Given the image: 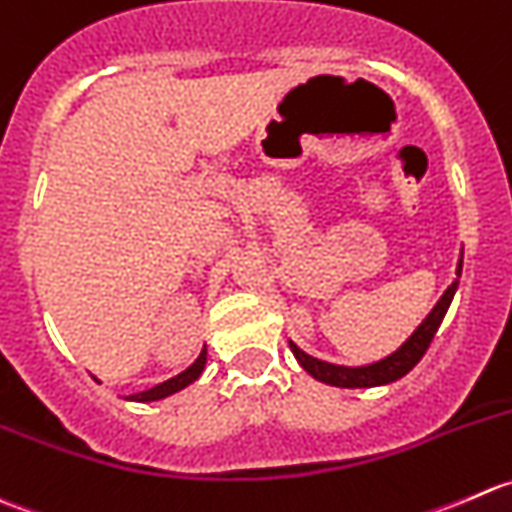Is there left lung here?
I'll use <instances>...</instances> for the list:
<instances>
[{
  "label": "left lung",
  "instance_id": "1",
  "mask_svg": "<svg viewBox=\"0 0 512 512\" xmlns=\"http://www.w3.org/2000/svg\"><path fill=\"white\" fill-rule=\"evenodd\" d=\"M460 271H463V258H460L458 268H455V276L458 278H460ZM458 278L445 288V293L438 298L433 311H430L428 316L423 318L421 326L406 338V343H403L398 351H393L391 356L381 358V361L368 363V366H336V363H328V361H321V358L308 356V353L301 351L293 341H288V346H291L293 356H296V361L301 363L303 371H306L308 376L316 378V381L328 383V386H336V388L386 386V383L398 381V378L406 376L408 371H413L416 363L423 358V353L428 351L430 341H433L435 331H438L440 323H443L450 301H453L455 291H458Z\"/></svg>",
  "mask_w": 512,
  "mask_h": 512
}]
</instances>
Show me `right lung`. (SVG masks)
I'll use <instances>...</instances> for the list:
<instances>
[{
	"label": "right lung",
	"instance_id": "obj_1",
	"mask_svg": "<svg viewBox=\"0 0 512 512\" xmlns=\"http://www.w3.org/2000/svg\"><path fill=\"white\" fill-rule=\"evenodd\" d=\"M206 366V346L201 348L199 358H196L194 363H191L186 371H181L179 376L169 378V381L159 383V386L149 388V391H141V393H134V396H129V401H136V403H151V401H161V398L171 396V393H179L181 388H186L189 383H194L196 378L201 376V371H204Z\"/></svg>",
	"mask_w": 512,
	"mask_h": 512
}]
</instances>
